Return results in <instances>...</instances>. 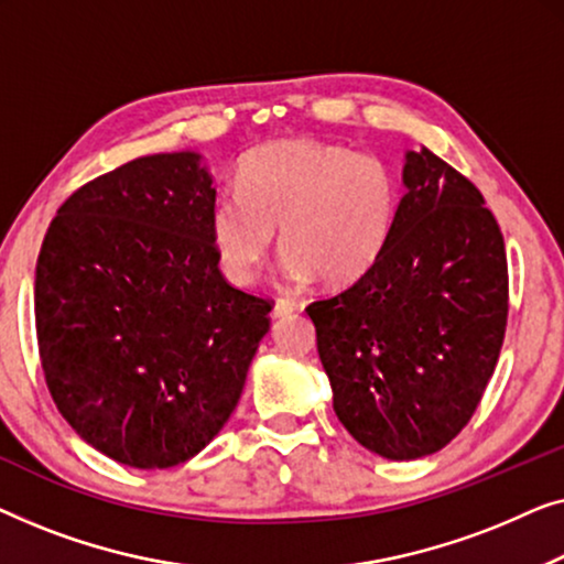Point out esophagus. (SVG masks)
I'll return each instance as SVG.
<instances>
[{
	"label": "esophagus",
	"mask_w": 564,
	"mask_h": 564,
	"mask_svg": "<svg viewBox=\"0 0 564 564\" xmlns=\"http://www.w3.org/2000/svg\"><path fill=\"white\" fill-rule=\"evenodd\" d=\"M299 308V304L293 299H279L275 301V306H273V316L275 319H281V316H289V314H293Z\"/></svg>",
	"instance_id": "34e87169"
}]
</instances>
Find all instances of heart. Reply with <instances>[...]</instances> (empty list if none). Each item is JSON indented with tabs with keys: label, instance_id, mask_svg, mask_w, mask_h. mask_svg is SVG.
I'll use <instances>...</instances> for the list:
<instances>
[{
	"label": "heart",
	"instance_id": "heart-1",
	"mask_svg": "<svg viewBox=\"0 0 564 564\" xmlns=\"http://www.w3.org/2000/svg\"><path fill=\"white\" fill-rule=\"evenodd\" d=\"M399 176L383 158L312 138L252 148L237 192L212 202L209 240L221 273L252 283L281 229L283 273L293 281L355 283L378 263L399 217Z\"/></svg>",
	"mask_w": 564,
	"mask_h": 564
}]
</instances>
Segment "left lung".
<instances>
[{"label":"left lung","mask_w":564,"mask_h":564,"mask_svg":"<svg viewBox=\"0 0 564 564\" xmlns=\"http://www.w3.org/2000/svg\"><path fill=\"white\" fill-rule=\"evenodd\" d=\"M391 242L362 279L306 306L335 414L365 449L416 459L478 409L509 316L503 235L482 194L409 150Z\"/></svg>","instance_id":"left-lung-1"}]
</instances>
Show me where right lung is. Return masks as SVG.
I'll list each match as a JSON object with an SVG mask.
<instances>
[{
  "label": "right lung",
  "instance_id": "right-lung-1",
  "mask_svg": "<svg viewBox=\"0 0 564 564\" xmlns=\"http://www.w3.org/2000/svg\"><path fill=\"white\" fill-rule=\"evenodd\" d=\"M202 155H145L89 181L47 227L35 329L47 391L117 463H186L240 401L271 301L225 281Z\"/></svg>",
  "mask_w": 564,
  "mask_h": 564
}]
</instances>
